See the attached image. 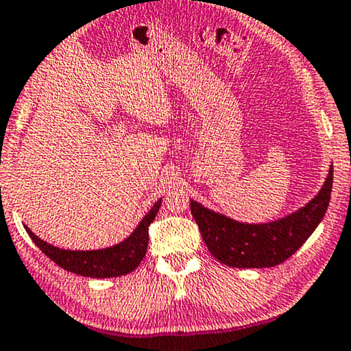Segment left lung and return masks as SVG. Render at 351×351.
Masks as SVG:
<instances>
[{"instance_id": "obj_1", "label": "left lung", "mask_w": 351, "mask_h": 351, "mask_svg": "<svg viewBox=\"0 0 351 351\" xmlns=\"http://www.w3.org/2000/svg\"><path fill=\"white\" fill-rule=\"evenodd\" d=\"M334 167L311 202L292 215L265 224L230 219L190 199V209L209 253L229 267H272L289 259L324 217L330 202Z\"/></svg>"}]
</instances>
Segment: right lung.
I'll return each mask as SVG.
<instances>
[{
  "instance_id": "right-lung-1",
  "label": "right lung",
  "mask_w": 351,
  "mask_h": 351,
  "mask_svg": "<svg viewBox=\"0 0 351 351\" xmlns=\"http://www.w3.org/2000/svg\"><path fill=\"white\" fill-rule=\"evenodd\" d=\"M161 202L162 198H159L153 204L148 215L140 221V224L135 227V230L127 237L124 242L103 250H88V252L77 250V252H74V250L53 247L51 243L38 239L29 227H24L36 247L42 250L49 259H53L58 266H61L62 269L84 277H93V279L119 277L136 269V266L142 263L145 254H147L149 240L148 227L156 217L159 208H161Z\"/></svg>"
}]
</instances>
